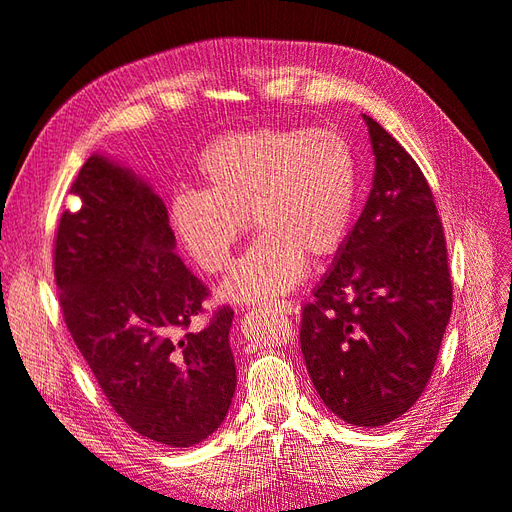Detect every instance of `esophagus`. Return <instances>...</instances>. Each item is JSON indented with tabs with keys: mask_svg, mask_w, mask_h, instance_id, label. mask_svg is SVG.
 Wrapping results in <instances>:
<instances>
[{
	"mask_svg": "<svg viewBox=\"0 0 512 512\" xmlns=\"http://www.w3.org/2000/svg\"><path fill=\"white\" fill-rule=\"evenodd\" d=\"M273 314H280V316H286V314H292L294 312V305L290 301H277V303H269L267 305Z\"/></svg>",
	"mask_w": 512,
	"mask_h": 512,
	"instance_id": "esophagus-1",
	"label": "esophagus"
}]
</instances>
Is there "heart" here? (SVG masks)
<instances>
[{
  "label": "heart",
  "instance_id": "obj_1",
  "mask_svg": "<svg viewBox=\"0 0 512 512\" xmlns=\"http://www.w3.org/2000/svg\"><path fill=\"white\" fill-rule=\"evenodd\" d=\"M205 190H181L168 218L181 247L207 275L230 267L247 228L260 235L222 286L235 303H269L301 284L307 256L342 247L356 198L354 156L331 130L258 128L226 134L198 158Z\"/></svg>",
  "mask_w": 512,
  "mask_h": 512
}]
</instances>
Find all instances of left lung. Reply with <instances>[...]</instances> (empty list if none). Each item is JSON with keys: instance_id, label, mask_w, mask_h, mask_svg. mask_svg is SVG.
Wrapping results in <instances>:
<instances>
[{"instance_id": "left-lung-1", "label": "left lung", "mask_w": 512, "mask_h": 512, "mask_svg": "<svg viewBox=\"0 0 512 512\" xmlns=\"http://www.w3.org/2000/svg\"><path fill=\"white\" fill-rule=\"evenodd\" d=\"M363 119L374 188L303 307L301 352L324 406L350 425L380 427L423 395L451 318L453 282L425 175L378 121Z\"/></svg>"}]
</instances>
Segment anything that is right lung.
<instances>
[{"label":"right lung","instance_id":"1","mask_svg":"<svg viewBox=\"0 0 512 512\" xmlns=\"http://www.w3.org/2000/svg\"><path fill=\"white\" fill-rule=\"evenodd\" d=\"M61 213L53 269L66 327L108 404L170 448L209 438L237 386L230 305L205 314L209 288L175 254L158 194L128 168L91 156Z\"/></svg>","mask_w":512,"mask_h":512}]
</instances>
